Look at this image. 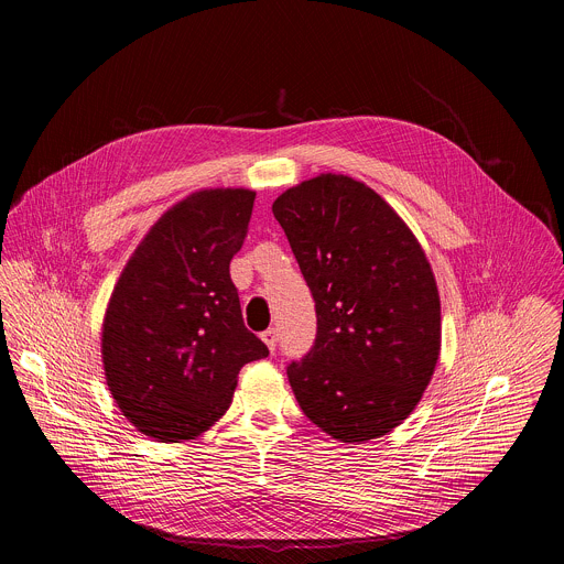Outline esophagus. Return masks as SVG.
I'll return each mask as SVG.
<instances>
[{
    "label": "esophagus",
    "instance_id": "esophagus-1",
    "mask_svg": "<svg viewBox=\"0 0 564 564\" xmlns=\"http://www.w3.org/2000/svg\"><path fill=\"white\" fill-rule=\"evenodd\" d=\"M261 339L265 341V346L274 352V348H276V341H279V335H276V330L274 328H268L263 335H261Z\"/></svg>",
    "mask_w": 564,
    "mask_h": 564
}]
</instances>
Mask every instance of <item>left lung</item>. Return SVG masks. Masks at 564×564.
<instances>
[{
	"label": "left lung",
	"mask_w": 564,
	"mask_h": 564,
	"mask_svg": "<svg viewBox=\"0 0 564 564\" xmlns=\"http://www.w3.org/2000/svg\"><path fill=\"white\" fill-rule=\"evenodd\" d=\"M316 310V339L288 379L305 417L368 442L422 399L442 344L437 283L409 225L368 185L321 174L272 205Z\"/></svg>",
	"instance_id": "left-lung-1"
}]
</instances>
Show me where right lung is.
<instances>
[{
	"label": "right lung",
	"instance_id": "1",
	"mask_svg": "<svg viewBox=\"0 0 564 564\" xmlns=\"http://www.w3.org/2000/svg\"><path fill=\"white\" fill-rule=\"evenodd\" d=\"M257 194L203 189L158 218L124 265L102 324L107 386L158 442L194 440L231 404L238 370L270 355L246 328L229 261Z\"/></svg>",
	"mask_w": 564,
	"mask_h": 564
}]
</instances>
